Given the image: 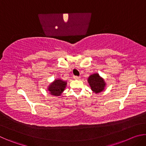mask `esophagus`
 <instances>
[{
	"label": "esophagus",
	"mask_w": 146,
	"mask_h": 146,
	"mask_svg": "<svg viewBox=\"0 0 146 146\" xmlns=\"http://www.w3.org/2000/svg\"><path fill=\"white\" fill-rule=\"evenodd\" d=\"M73 78L75 79V80H80V76H74Z\"/></svg>",
	"instance_id": "1"
}]
</instances>
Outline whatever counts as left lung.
Masks as SVG:
<instances>
[{
	"label": "left lung",
	"instance_id": "left-lung-1",
	"mask_svg": "<svg viewBox=\"0 0 146 146\" xmlns=\"http://www.w3.org/2000/svg\"><path fill=\"white\" fill-rule=\"evenodd\" d=\"M88 82L91 90L95 93H101L105 89L106 83L98 73H93L89 76Z\"/></svg>",
	"mask_w": 146,
	"mask_h": 146
}]
</instances>
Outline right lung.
I'll use <instances>...</instances> for the list:
<instances>
[{
  "label": "right lung",
  "mask_w": 146,
  "mask_h": 146,
  "mask_svg": "<svg viewBox=\"0 0 146 146\" xmlns=\"http://www.w3.org/2000/svg\"><path fill=\"white\" fill-rule=\"evenodd\" d=\"M67 85V82L63 80L62 79H55L53 82L48 86V90L49 93L53 96H60L63 91L65 90Z\"/></svg>",
  "instance_id": "obj_1"
}]
</instances>
